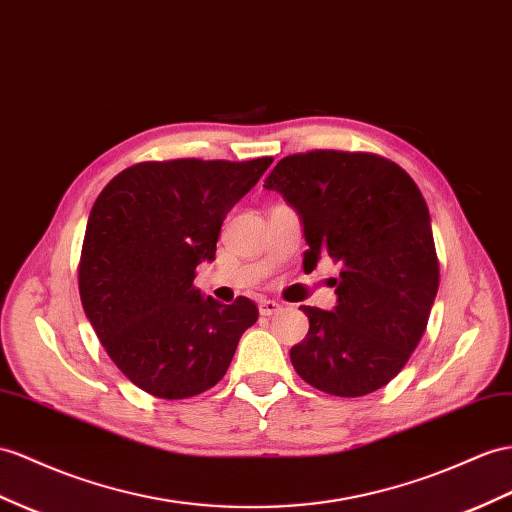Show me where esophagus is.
I'll return each mask as SVG.
<instances>
[{
    "label": "esophagus",
    "mask_w": 512,
    "mask_h": 512,
    "mask_svg": "<svg viewBox=\"0 0 512 512\" xmlns=\"http://www.w3.org/2000/svg\"><path fill=\"white\" fill-rule=\"evenodd\" d=\"M283 307L281 303H277V300H261L259 303V313L261 316H274V313H279Z\"/></svg>",
    "instance_id": "obj_1"
}]
</instances>
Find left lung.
I'll use <instances>...</instances> for the list:
<instances>
[{
	"instance_id": "obj_1",
	"label": "left lung",
	"mask_w": 512,
	"mask_h": 512,
	"mask_svg": "<svg viewBox=\"0 0 512 512\" xmlns=\"http://www.w3.org/2000/svg\"><path fill=\"white\" fill-rule=\"evenodd\" d=\"M264 188L305 227L303 266H339L337 307H300L309 333L290 350L305 383L339 398L385 387L422 339L439 290L430 214L415 181L374 153L318 149L287 155Z\"/></svg>"
}]
</instances>
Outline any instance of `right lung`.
<instances>
[{
    "mask_svg": "<svg viewBox=\"0 0 512 512\" xmlns=\"http://www.w3.org/2000/svg\"><path fill=\"white\" fill-rule=\"evenodd\" d=\"M272 164L168 160L125 168L90 209L77 281L86 318L131 383L192 398L225 376L259 309L203 298L196 266L214 261L222 220Z\"/></svg>",
    "mask_w": 512,
    "mask_h": 512,
    "instance_id": "add662e5",
    "label": "right lung"
}]
</instances>
